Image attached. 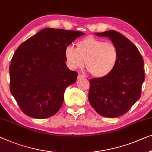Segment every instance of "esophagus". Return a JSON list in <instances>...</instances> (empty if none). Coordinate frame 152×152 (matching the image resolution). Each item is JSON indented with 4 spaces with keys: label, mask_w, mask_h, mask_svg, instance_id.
Returning a JSON list of instances; mask_svg holds the SVG:
<instances>
[{
    "label": "esophagus",
    "mask_w": 152,
    "mask_h": 152,
    "mask_svg": "<svg viewBox=\"0 0 152 152\" xmlns=\"http://www.w3.org/2000/svg\"><path fill=\"white\" fill-rule=\"evenodd\" d=\"M81 78H85V76L81 74H78V79H81Z\"/></svg>",
    "instance_id": "34e87169"
}]
</instances>
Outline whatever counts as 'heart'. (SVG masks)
<instances>
[{
  "instance_id": "obj_1",
  "label": "heart",
  "mask_w": 152,
  "mask_h": 152,
  "mask_svg": "<svg viewBox=\"0 0 152 152\" xmlns=\"http://www.w3.org/2000/svg\"><path fill=\"white\" fill-rule=\"evenodd\" d=\"M65 59L71 69L82 68L86 62L88 71L96 78L108 76L116 67L118 50L111 41L104 42L89 36L76 44V50L68 46L65 51Z\"/></svg>"
}]
</instances>
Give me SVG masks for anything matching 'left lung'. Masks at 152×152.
<instances>
[{"label":"left lung","mask_w":152,"mask_h":152,"mask_svg":"<svg viewBox=\"0 0 152 152\" xmlns=\"http://www.w3.org/2000/svg\"><path fill=\"white\" fill-rule=\"evenodd\" d=\"M96 35L109 37L116 45L118 61L108 76L89 80V102L100 116L116 118L127 113L140 97L144 61L135 45L118 31L110 30Z\"/></svg>","instance_id":"1"}]
</instances>
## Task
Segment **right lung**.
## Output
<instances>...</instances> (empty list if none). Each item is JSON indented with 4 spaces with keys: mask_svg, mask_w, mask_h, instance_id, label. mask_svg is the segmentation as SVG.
Wrapping results in <instances>:
<instances>
[{
    "mask_svg": "<svg viewBox=\"0 0 152 152\" xmlns=\"http://www.w3.org/2000/svg\"><path fill=\"white\" fill-rule=\"evenodd\" d=\"M84 33L46 28L19 45L10 65V88L22 112L35 118L54 116L78 73L65 64V49Z\"/></svg>",
    "mask_w": 152,
    "mask_h": 152,
    "instance_id": "obj_1",
    "label": "right lung"
}]
</instances>
